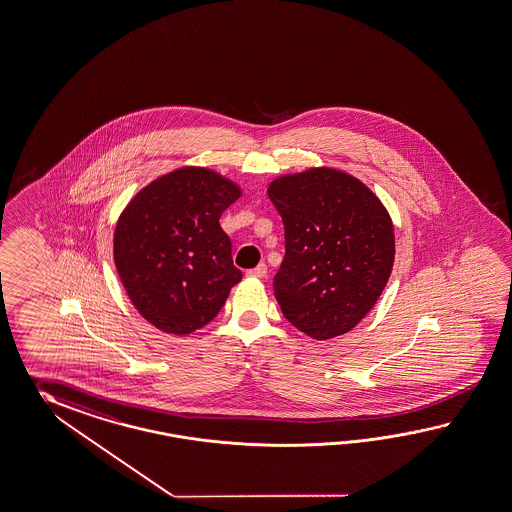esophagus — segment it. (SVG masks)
<instances>
[{"label":"esophagus","mask_w":512,"mask_h":512,"mask_svg":"<svg viewBox=\"0 0 512 512\" xmlns=\"http://www.w3.org/2000/svg\"><path fill=\"white\" fill-rule=\"evenodd\" d=\"M266 274H268V268H266V264H259L257 268L248 270V277H255V279H262V277H266Z\"/></svg>","instance_id":"esophagus-1"}]
</instances>
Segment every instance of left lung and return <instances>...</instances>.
Listing matches in <instances>:
<instances>
[{
    "label": "left lung",
    "instance_id": "left-lung-1",
    "mask_svg": "<svg viewBox=\"0 0 512 512\" xmlns=\"http://www.w3.org/2000/svg\"><path fill=\"white\" fill-rule=\"evenodd\" d=\"M268 196L285 224L275 300L314 340L340 337L372 311L394 264L385 205L357 177L311 168L277 177Z\"/></svg>",
    "mask_w": 512,
    "mask_h": 512
}]
</instances>
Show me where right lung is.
I'll return each instance as SVG.
<instances>
[{"label": "right lung", "instance_id": "obj_1", "mask_svg": "<svg viewBox=\"0 0 512 512\" xmlns=\"http://www.w3.org/2000/svg\"><path fill=\"white\" fill-rule=\"evenodd\" d=\"M240 188L220 174L187 166L142 188L114 231V264L137 311L157 329L188 335L224 307L242 279L222 212Z\"/></svg>", "mask_w": 512, "mask_h": 512}]
</instances>
